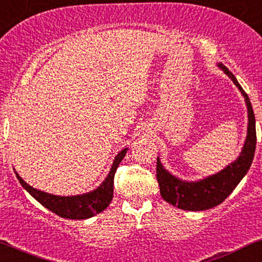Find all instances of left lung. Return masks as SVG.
I'll use <instances>...</instances> for the list:
<instances>
[{
  "mask_svg": "<svg viewBox=\"0 0 262 262\" xmlns=\"http://www.w3.org/2000/svg\"><path fill=\"white\" fill-rule=\"evenodd\" d=\"M217 66L232 80L246 100L247 110H248L246 141L238 158L235 162L230 163L214 175L198 181H184L179 179L167 171L160 162L159 157L157 158V180L159 183L160 195L166 202L184 211H205L222 204L232 193L241 180L247 175L253 163L254 152H255V116H254L249 97L241 87L235 75L224 64L217 63Z\"/></svg>",
  "mask_w": 262,
  "mask_h": 262,
  "instance_id": "8db88e82",
  "label": "left lung"
}]
</instances>
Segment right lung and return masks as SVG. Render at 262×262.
I'll use <instances>...</instances> for the list:
<instances>
[{"mask_svg":"<svg viewBox=\"0 0 262 262\" xmlns=\"http://www.w3.org/2000/svg\"><path fill=\"white\" fill-rule=\"evenodd\" d=\"M128 148L125 147L118 152L115 157L113 165L105 180L100 183L96 189L89 191V193L71 195V196H60V195L49 194L47 191H41L36 188L31 187L26 183L19 173L15 171L16 179L19 182L39 204L43 205L45 208L51 211L52 213L60 215L62 218L67 219H87L93 217V215L100 213L109 206L114 196V176L116 172L118 165L124 158Z\"/></svg>","mask_w":262,"mask_h":262,"instance_id":"add662e5","label":"right lung"}]
</instances>
